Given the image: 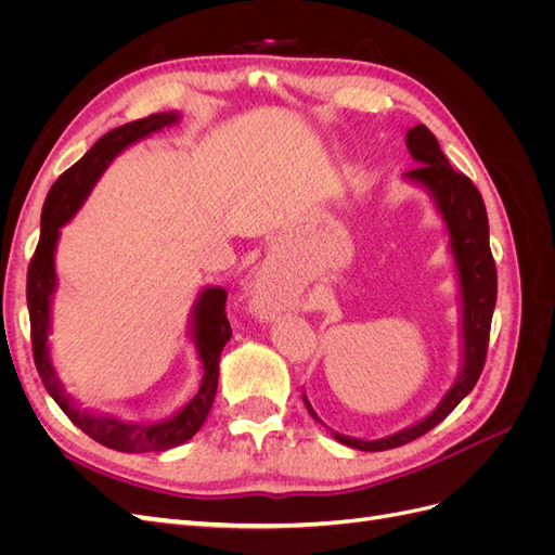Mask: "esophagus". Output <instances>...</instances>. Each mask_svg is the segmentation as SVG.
<instances>
[{
    "label": "esophagus",
    "mask_w": 555,
    "mask_h": 555,
    "mask_svg": "<svg viewBox=\"0 0 555 555\" xmlns=\"http://www.w3.org/2000/svg\"><path fill=\"white\" fill-rule=\"evenodd\" d=\"M251 306L263 317L271 319L275 317L280 310H284L282 298L275 294L273 280L268 278V273H259L255 278V284H251Z\"/></svg>",
    "instance_id": "1"
}]
</instances>
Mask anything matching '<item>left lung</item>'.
I'll return each mask as SVG.
<instances>
[{"instance_id":"1","label":"left lung","mask_w":555,"mask_h":555,"mask_svg":"<svg viewBox=\"0 0 555 555\" xmlns=\"http://www.w3.org/2000/svg\"><path fill=\"white\" fill-rule=\"evenodd\" d=\"M412 159L418 164L416 169L405 171L402 178L412 184H418L433 198L435 210L440 212L449 233V251L456 263L459 292H461V371L453 379L449 391L442 396L430 414L422 422L402 428L393 435L379 440H359L343 433H333L340 444H347L359 451H384L408 444L422 438L430 428L447 418L453 408L475 389V384L483 371L486 347H489L491 319L498 298V273L495 261L489 245V217L479 190L467 176L453 171V166L440 150L438 139L426 125H416L405 137ZM304 402L314 422L322 418L312 410L310 400L304 393Z\"/></svg>"}]
</instances>
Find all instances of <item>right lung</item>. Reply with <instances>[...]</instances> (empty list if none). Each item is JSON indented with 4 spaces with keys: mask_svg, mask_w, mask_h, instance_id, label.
Masks as SVG:
<instances>
[{
    "mask_svg": "<svg viewBox=\"0 0 555 555\" xmlns=\"http://www.w3.org/2000/svg\"><path fill=\"white\" fill-rule=\"evenodd\" d=\"M180 120V113H155L143 120L117 127L99 139L82 159H78L69 171H64L50 188L41 210V238L27 271V308L31 326V349L35 363L46 391L62 408L72 422L90 435L92 440L115 451L143 453L171 449L192 440L196 430L204 426L217 393V377H220V354L231 338V326L224 312L227 292L222 287H206L194 300L190 314V338L194 343L196 357L201 361V384L196 396L169 418L155 424H133L111 414H99L80 410L78 402L64 391L62 379L50 357V306L57 292L55 275V249L60 241V229L72 220L78 208L86 204L94 182L102 178L108 164L141 139H147L164 127Z\"/></svg>",
    "mask_w": 555,
    "mask_h": 555,
    "instance_id": "obj_1",
    "label": "right lung"
}]
</instances>
